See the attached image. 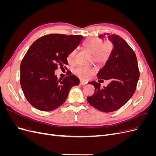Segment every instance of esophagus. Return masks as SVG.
Listing matches in <instances>:
<instances>
[{
  "instance_id": "obj_1",
  "label": "esophagus",
  "mask_w": 156,
  "mask_h": 156,
  "mask_svg": "<svg viewBox=\"0 0 156 156\" xmlns=\"http://www.w3.org/2000/svg\"><path fill=\"white\" fill-rule=\"evenodd\" d=\"M87 84V83L84 81H81V82H80V84H81V85H84V84Z\"/></svg>"
}]
</instances>
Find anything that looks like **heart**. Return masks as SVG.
Segmentation results:
<instances>
[{"instance_id": "b5f03b06", "label": "heart", "mask_w": 156, "mask_h": 156, "mask_svg": "<svg viewBox=\"0 0 156 156\" xmlns=\"http://www.w3.org/2000/svg\"><path fill=\"white\" fill-rule=\"evenodd\" d=\"M85 49L92 55L94 62L99 64L105 62L108 58L112 49V44L110 41L102 44V41L98 37H90L84 43ZM76 50L73 49L69 53L68 60L70 63L74 61ZM96 72V69L89 67H79L75 70V73L82 79H87Z\"/></svg>"}]
</instances>
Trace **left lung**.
Instances as JSON below:
<instances>
[{
  "mask_svg": "<svg viewBox=\"0 0 156 156\" xmlns=\"http://www.w3.org/2000/svg\"><path fill=\"white\" fill-rule=\"evenodd\" d=\"M105 36L112 42L113 48L98 77L99 79H111V82L103 88L96 81L89 83L94 86L95 92L87 98V101L96 109L110 112L124 105L133 95L139 79V71L135 53L127 42L115 34H104L99 37L102 39Z\"/></svg>",
  "mask_w": 156,
  "mask_h": 156,
  "instance_id": "left-lung-1",
  "label": "left lung"
}]
</instances>
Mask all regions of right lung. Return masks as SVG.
I'll use <instances>...</instances> for the list:
<instances>
[{"label":"right lung","mask_w":156,"mask_h":156,"mask_svg":"<svg viewBox=\"0 0 156 156\" xmlns=\"http://www.w3.org/2000/svg\"><path fill=\"white\" fill-rule=\"evenodd\" d=\"M80 35L49 34L40 37L30 47L20 66V83L30 105L40 111H51L66 100L70 89L79 84V79L68 75L58 79L55 71L68 64L71 51L81 44Z\"/></svg>","instance_id":"add662e5"}]
</instances>
